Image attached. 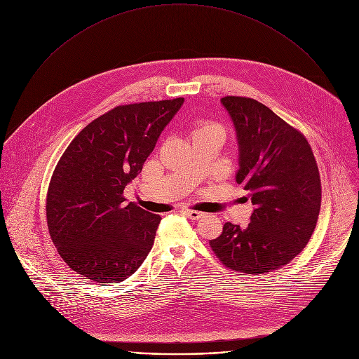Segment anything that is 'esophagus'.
<instances>
[{
  "label": "esophagus",
  "mask_w": 359,
  "mask_h": 359,
  "mask_svg": "<svg viewBox=\"0 0 359 359\" xmlns=\"http://www.w3.org/2000/svg\"><path fill=\"white\" fill-rule=\"evenodd\" d=\"M183 213H184V216H187V217L191 219V220H198V219L204 217V213L196 212V210H184Z\"/></svg>",
  "instance_id": "1"
}]
</instances>
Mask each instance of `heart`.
Masks as SVG:
<instances>
[{"label":"heart","instance_id":"obj_1","mask_svg":"<svg viewBox=\"0 0 359 359\" xmlns=\"http://www.w3.org/2000/svg\"><path fill=\"white\" fill-rule=\"evenodd\" d=\"M204 133H220V135H223V129L216 123L198 122L194 128V136L196 135H204Z\"/></svg>","mask_w":359,"mask_h":359}]
</instances>
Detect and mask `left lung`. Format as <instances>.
<instances>
[{"mask_svg": "<svg viewBox=\"0 0 359 359\" xmlns=\"http://www.w3.org/2000/svg\"><path fill=\"white\" fill-rule=\"evenodd\" d=\"M238 144L236 182L254 206L250 224L226 223L210 247L234 271L263 274L288 264L306 245L321 208V180L304 135L259 100L224 96Z\"/></svg>", "mask_w": 359, "mask_h": 359, "instance_id": "1", "label": "left lung"}]
</instances>
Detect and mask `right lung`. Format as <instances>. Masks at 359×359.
<instances>
[{
	"label": "right lung",
	"instance_id": "right-lung-1",
	"mask_svg": "<svg viewBox=\"0 0 359 359\" xmlns=\"http://www.w3.org/2000/svg\"><path fill=\"white\" fill-rule=\"evenodd\" d=\"M184 97L122 105L96 118L69 143L46 197V220L64 262L88 280L130 277L155 243L159 215L126 203L125 187L142 172Z\"/></svg>",
	"mask_w": 359,
	"mask_h": 359
}]
</instances>
